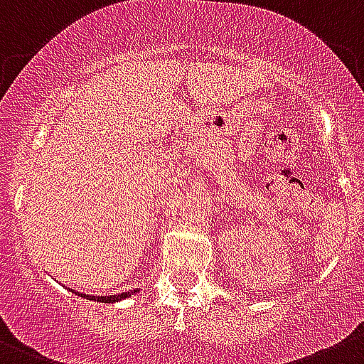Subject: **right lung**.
Segmentation results:
<instances>
[{"mask_svg": "<svg viewBox=\"0 0 364 364\" xmlns=\"http://www.w3.org/2000/svg\"><path fill=\"white\" fill-rule=\"evenodd\" d=\"M134 293H137V289H134ZM84 296L89 300H96V302L112 304V302H117V300H123V299H127V296H130V291L119 293V295H110V296H95V295H84Z\"/></svg>", "mask_w": 364, "mask_h": 364, "instance_id": "1", "label": "right lung"}]
</instances>
